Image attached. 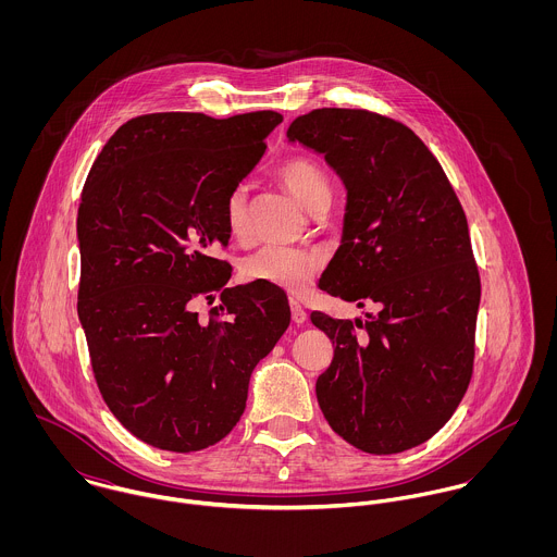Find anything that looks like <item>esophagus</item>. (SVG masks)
<instances>
[{
	"mask_svg": "<svg viewBox=\"0 0 557 557\" xmlns=\"http://www.w3.org/2000/svg\"><path fill=\"white\" fill-rule=\"evenodd\" d=\"M289 307H292V319H294V323H305V321H307V311H305V307H302L298 300H292Z\"/></svg>",
	"mask_w": 557,
	"mask_h": 557,
	"instance_id": "obj_1",
	"label": "esophagus"
}]
</instances>
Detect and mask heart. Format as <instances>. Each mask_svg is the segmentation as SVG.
I'll return each mask as SVG.
<instances>
[{
    "label": "heart",
    "mask_w": 557,
    "mask_h": 557,
    "mask_svg": "<svg viewBox=\"0 0 557 557\" xmlns=\"http://www.w3.org/2000/svg\"><path fill=\"white\" fill-rule=\"evenodd\" d=\"M276 175L283 182V186L309 212H315L319 206L330 203V197H332L330 180L315 160L305 159V157L285 160L278 166ZM225 223L232 236L236 238L244 236L246 193L242 186L234 188L225 201ZM319 268H321L319 252L302 250V248H287V246H263L242 261V274L248 281L274 285L292 294H302L318 276Z\"/></svg>",
    "instance_id": "1"
}]
</instances>
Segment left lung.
Listing matches in <instances>:
<instances>
[{
	"instance_id": "left-lung-1",
	"label": "left lung",
	"mask_w": 557,
	"mask_h": 557,
	"mask_svg": "<svg viewBox=\"0 0 557 557\" xmlns=\"http://www.w3.org/2000/svg\"><path fill=\"white\" fill-rule=\"evenodd\" d=\"M287 139L321 154L347 190L341 246L319 287L380 307L356 323L311 313L336 345L315 384L319 407L364 453L409 450L450 420L472 377L480 276L466 212L442 164L391 117L315 109Z\"/></svg>"
}]
</instances>
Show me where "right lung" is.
Instances as JSON below:
<instances>
[{"label":"right lung","mask_w":557,"mask_h":557,"mask_svg":"<svg viewBox=\"0 0 557 557\" xmlns=\"http://www.w3.org/2000/svg\"><path fill=\"white\" fill-rule=\"evenodd\" d=\"M283 122L152 113L115 131L81 193L79 321L100 395L141 442L195 453L239 420L248 380L289 325L285 292L227 287L225 201ZM220 302L201 320L191 307Z\"/></svg>","instance_id":"add662e5"}]
</instances>
